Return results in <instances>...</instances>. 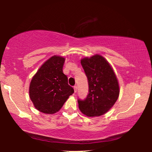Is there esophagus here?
<instances>
[{
  "label": "esophagus",
  "mask_w": 152,
  "mask_h": 152,
  "mask_svg": "<svg viewBox=\"0 0 152 152\" xmlns=\"http://www.w3.org/2000/svg\"><path fill=\"white\" fill-rule=\"evenodd\" d=\"M74 91L75 93H77V86H74Z\"/></svg>",
  "instance_id": "esophagus-1"
}]
</instances>
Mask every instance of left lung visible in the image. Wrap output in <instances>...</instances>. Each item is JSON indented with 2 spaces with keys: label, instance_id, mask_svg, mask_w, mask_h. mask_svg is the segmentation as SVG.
I'll use <instances>...</instances> for the list:
<instances>
[{
  "label": "left lung",
  "instance_id": "obj_1",
  "mask_svg": "<svg viewBox=\"0 0 152 152\" xmlns=\"http://www.w3.org/2000/svg\"><path fill=\"white\" fill-rule=\"evenodd\" d=\"M81 64L88 78V94L79 99V109L88 117L107 113L117 101L120 93L118 79L111 66L99 55L81 59Z\"/></svg>",
  "mask_w": 152,
  "mask_h": 152
}]
</instances>
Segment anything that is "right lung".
Instances as JSON below:
<instances>
[{
  "label": "right lung",
  "instance_id": "1",
  "mask_svg": "<svg viewBox=\"0 0 152 152\" xmlns=\"http://www.w3.org/2000/svg\"><path fill=\"white\" fill-rule=\"evenodd\" d=\"M64 62V57L53 56L43 63L31 80L30 99L34 107L42 113H57L74 93L63 72Z\"/></svg>",
  "mask_w": 152,
  "mask_h": 152
}]
</instances>
